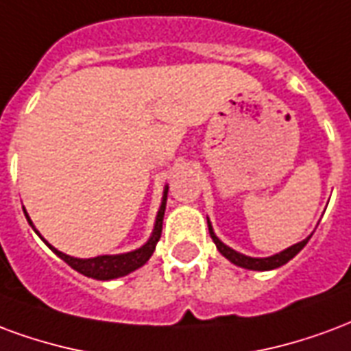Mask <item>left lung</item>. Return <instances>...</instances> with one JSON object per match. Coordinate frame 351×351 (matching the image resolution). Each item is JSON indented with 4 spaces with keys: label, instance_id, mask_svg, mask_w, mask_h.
I'll list each match as a JSON object with an SVG mask.
<instances>
[{
    "label": "left lung",
    "instance_id": "left-lung-1",
    "mask_svg": "<svg viewBox=\"0 0 351 351\" xmlns=\"http://www.w3.org/2000/svg\"><path fill=\"white\" fill-rule=\"evenodd\" d=\"M207 228H209V235H211V239H213V243L217 245V249H219V252H221L222 256L226 258V260H230V262L234 263V265H237V267H243V269H252V271L277 269V267H280V265H284V263L290 262L291 258L295 256V254H299V252L303 250V247L308 243V239H311V235H308V237L303 239V241L295 243V245H291V247H288V249L280 250V252L273 254V256L252 258V256H247V254H241V252H237V250L234 249H230L228 245H224V243L215 235V230L213 226H211L209 219H207Z\"/></svg>",
    "mask_w": 351,
    "mask_h": 351
}]
</instances>
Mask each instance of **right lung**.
I'll use <instances>...</instances> for the list:
<instances>
[{"instance_id":"right-lung-1","label":"right lung","mask_w":351,"mask_h":351,"mask_svg":"<svg viewBox=\"0 0 351 351\" xmlns=\"http://www.w3.org/2000/svg\"><path fill=\"white\" fill-rule=\"evenodd\" d=\"M166 198H168V185H165V193H162V200H160V207H158L157 217H155V226L151 232L149 239L136 250H130V252H123V254H102V256L95 258H74L69 256L65 252H61L56 247H52L50 243L46 241L45 237L39 234V230L33 226L29 215L24 209L25 219L29 222V226L33 232L39 235L40 239L48 245V249L52 250L53 254L67 262L74 271H78L82 275H86L89 278H97V280H112V278H119L129 275L132 271H136L138 267H142L153 254V250L157 247L158 239H160V232H162V219H165V209H166Z\"/></svg>"}]
</instances>
